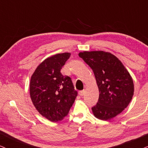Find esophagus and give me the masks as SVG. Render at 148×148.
Here are the masks:
<instances>
[{
    "label": "esophagus",
    "instance_id": "obj_1",
    "mask_svg": "<svg viewBox=\"0 0 148 148\" xmlns=\"http://www.w3.org/2000/svg\"><path fill=\"white\" fill-rule=\"evenodd\" d=\"M85 92L86 91H85L84 90H83V91H79V92H78V94L80 95V96H83V95L85 94Z\"/></svg>",
    "mask_w": 148,
    "mask_h": 148
}]
</instances>
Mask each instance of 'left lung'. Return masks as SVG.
Returning <instances> with one entry per match:
<instances>
[{
    "instance_id": "8db88e82",
    "label": "left lung",
    "mask_w": 148,
    "mask_h": 148,
    "mask_svg": "<svg viewBox=\"0 0 148 148\" xmlns=\"http://www.w3.org/2000/svg\"><path fill=\"white\" fill-rule=\"evenodd\" d=\"M78 55L93 70L99 89L98 103L91 108L93 115L102 121L116 117L132 99L134 86L130 73L108 52L83 51Z\"/></svg>"
}]
</instances>
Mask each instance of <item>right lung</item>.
<instances>
[{"label":"right lung","mask_w":148,"mask_h":148,"mask_svg":"<svg viewBox=\"0 0 148 148\" xmlns=\"http://www.w3.org/2000/svg\"><path fill=\"white\" fill-rule=\"evenodd\" d=\"M71 53L48 57L36 67L29 82L30 98L38 112L51 122L62 121L77 95L72 80L60 71Z\"/></svg>","instance_id":"right-lung-1"}]
</instances>
